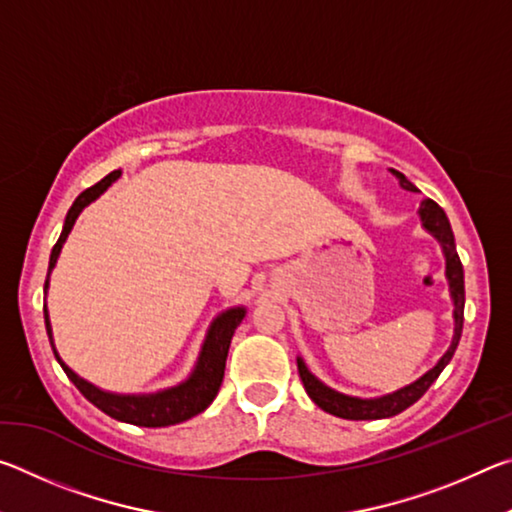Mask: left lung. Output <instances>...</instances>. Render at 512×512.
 Segmentation results:
<instances>
[{
	"mask_svg": "<svg viewBox=\"0 0 512 512\" xmlns=\"http://www.w3.org/2000/svg\"><path fill=\"white\" fill-rule=\"evenodd\" d=\"M393 173L397 178H400V185L404 189H409V192H418V187H415L411 180H406L404 173L395 171V169H393ZM420 216H422L424 228H427L431 235L436 237L440 244H443L445 257H447L449 289H452V298H454V307H456L454 309L456 329H454L452 348L445 352V357L438 361L436 368H431L427 375L420 377L418 381H415V384L406 386V388H402V391H397L393 395L379 397V400H357V397H348V395H341V393L332 391V388L320 384V381L307 370V366L302 363V359H298V372H300L302 384H305L307 395L320 406V409L336 415V418H343V420H379V418H393V415L402 413L404 409H409L411 404L418 402L420 397L429 391V386L438 379V375L443 372L447 363L452 361L454 352H456V345H458V341H461L463 318H465L463 316V311H465V282H463V264H461V259H458V253H456L452 225H449L443 207H440L436 201H431V198H424V201H422Z\"/></svg>",
	"mask_w": 512,
	"mask_h": 512,
	"instance_id": "obj_1",
	"label": "left lung"
}]
</instances>
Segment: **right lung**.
<instances>
[{
  "label": "right lung",
  "mask_w": 512,
  "mask_h": 512,
  "mask_svg": "<svg viewBox=\"0 0 512 512\" xmlns=\"http://www.w3.org/2000/svg\"><path fill=\"white\" fill-rule=\"evenodd\" d=\"M119 173L121 171L108 173V176L99 180L97 185L85 189V192L76 198L74 205L69 207L63 232H60L56 246L51 248L49 273L56 264L60 248H63L69 230H72L76 216L81 214L85 205H90L94 198L106 192V189L119 178ZM49 273H47V277H49ZM45 289H47V282H45ZM244 314L246 311L237 307V309H228L225 314L216 318L210 327V334H207L203 352H201V357H198V366L192 372V377H189L185 384L169 388V391L155 393V395H112V393L99 391L97 386H92L85 379H81L79 375H74V372L69 370L63 361H60V357L56 354V348H54V341H51L47 309H45V325H47L51 350H54L60 368L65 370V375L72 379V384L83 393L85 400H90L94 406H97V409H101L103 413L110 415V418L121 420V422L137 424V427H169V424H178V422L194 418V415L205 411L207 406L212 404V400L221 388L223 372H225V359H228L232 334H235V329L239 327Z\"/></svg>",
  "instance_id": "1"
}]
</instances>
